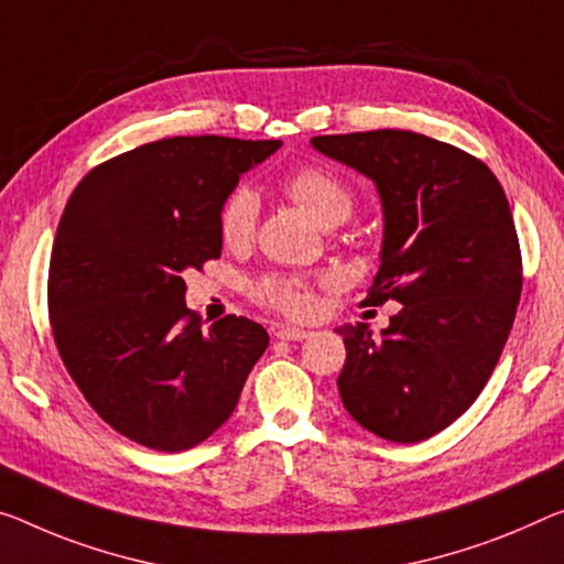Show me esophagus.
Wrapping results in <instances>:
<instances>
[{
	"label": "esophagus",
	"instance_id": "34e87169",
	"mask_svg": "<svg viewBox=\"0 0 564 564\" xmlns=\"http://www.w3.org/2000/svg\"><path fill=\"white\" fill-rule=\"evenodd\" d=\"M274 337H280V340H307L310 333L307 330H300V327H290V325H280L274 327Z\"/></svg>",
	"mask_w": 564,
	"mask_h": 564
}]
</instances>
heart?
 I'll list each match as a JSON object with an SVG mask.
<instances>
[{
	"label": "heart",
	"mask_w": 564,
	"mask_h": 564,
	"mask_svg": "<svg viewBox=\"0 0 564 564\" xmlns=\"http://www.w3.org/2000/svg\"><path fill=\"white\" fill-rule=\"evenodd\" d=\"M284 194L315 216L323 227L343 224L352 214L355 196L343 178L323 166H302L284 178ZM259 194L252 186H234L224 196L216 214V229L227 249L241 252L252 245L259 224ZM330 284V276L305 274H264L249 284L247 292L257 305L276 310L288 317H307L315 312V290Z\"/></svg>",
	"instance_id": "b5f03b06"
}]
</instances>
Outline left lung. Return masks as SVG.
I'll return each instance as SVG.
<instances>
[{
  "instance_id": "left-lung-1",
  "label": "left lung",
  "mask_w": 564,
  "mask_h": 564,
  "mask_svg": "<svg viewBox=\"0 0 564 564\" xmlns=\"http://www.w3.org/2000/svg\"><path fill=\"white\" fill-rule=\"evenodd\" d=\"M319 153L376 181L386 214L366 302H401L383 337L340 327L343 405L395 444L444 431L479 398L512 330L522 252L499 181L476 155L411 131L315 135Z\"/></svg>"
}]
</instances>
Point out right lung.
<instances>
[{"label": "right lung", "mask_w": 564, "mask_h": 564, "mask_svg": "<svg viewBox=\"0 0 564 564\" xmlns=\"http://www.w3.org/2000/svg\"><path fill=\"white\" fill-rule=\"evenodd\" d=\"M280 145L163 138L95 166L67 202L50 257L52 335L85 401L120 436L186 452L237 409L270 335L237 315L204 327L181 274L219 259L224 196Z\"/></svg>", "instance_id": "add662e5"}]
</instances>
